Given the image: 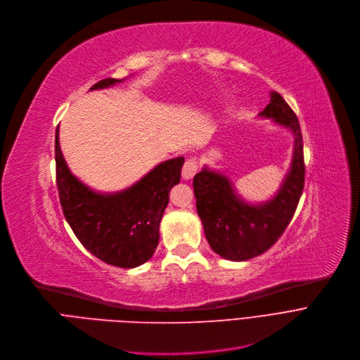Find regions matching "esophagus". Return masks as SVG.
<instances>
[{
	"label": "esophagus",
	"mask_w": 360,
	"mask_h": 360,
	"mask_svg": "<svg viewBox=\"0 0 360 360\" xmlns=\"http://www.w3.org/2000/svg\"><path fill=\"white\" fill-rule=\"evenodd\" d=\"M198 168H199V165H198L196 158L187 160V161L184 162V165H183V169H181V177H183L184 180H189V179H192V177L196 174Z\"/></svg>",
	"instance_id": "34e87169"
}]
</instances>
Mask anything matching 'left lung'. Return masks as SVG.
Masks as SVG:
<instances>
[{"label":"left lung","mask_w":360,"mask_h":360,"mask_svg":"<svg viewBox=\"0 0 360 360\" xmlns=\"http://www.w3.org/2000/svg\"><path fill=\"white\" fill-rule=\"evenodd\" d=\"M272 118L295 134L292 167L278 193L271 200L252 205L240 199L231 181L203 167L193 179L196 210L212 250L230 261H248L266 252L292 221L304 186L303 142L299 120L278 92L259 114Z\"/></svg>","instance_id":"obj_1"}]
</instances>
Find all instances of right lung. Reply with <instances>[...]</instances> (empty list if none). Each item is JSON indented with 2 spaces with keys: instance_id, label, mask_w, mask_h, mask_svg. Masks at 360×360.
<instances>
[{
  "instance_id": "add662e5",
  "label": "right lung",
  "mask_w": 360,
  "mask_h": 360,
  "mask_svg": "<svg viewBox=\"0 0 360 360\" xmlns=\"http://www.w3.org/2000/svg\"><path fill=\"white\" fill-rule=\"evenodd\" d=\"M122 82L104 79L91 88L104 89ZM184 158L161 162L117 193H98L68 169L56 133V171L64 217L79 242L98 259L118 268H134L152 258L160 240V222L171 187L180 183Z\"/></svg>"
}]
</instances>
